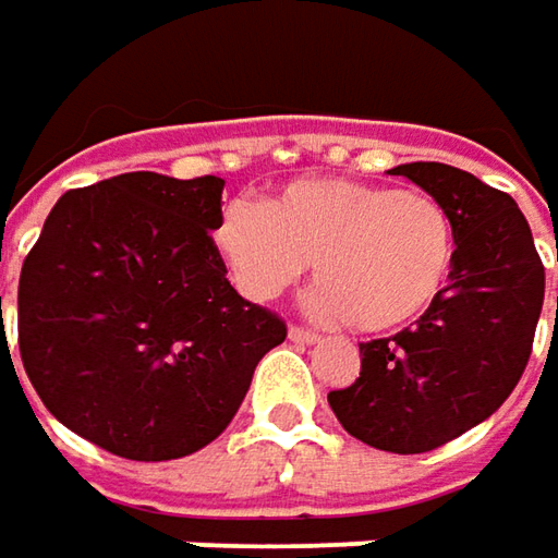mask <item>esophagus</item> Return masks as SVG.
I'll return each mask as SVG.
<instances>
[{"label":"esophagus","instance_id":"obj_1","mask_svg":"<svg viewBox=\"0 0 558 558\" xmlns=\"http://www.w3.org/2000/svg\"><path fill=\"white\" fill-rule=\"evenodd\" d=\"M289 338L291 341H298V344H316V341H319V335L311 332V329H304V326H291Z\"/></svg>","mask_w":558,"mask_h":558}]
</instances>
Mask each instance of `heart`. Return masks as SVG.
<instances>
[{
    "label": "heart",
    "mask_w": 558,
    "mask_h": 558,
    "mask_svg": "<svg viewBox=\"0 0 558 558\" xmlns=\"http://www.w3.org/2000/svg\"><path fill=\"white\" fill-rule=\"evenodd\" d=\"M214 245L251 301H272L316 257L313 311L391 332L444 298L457 267V226L425 192L356 180H298L267 204L235 198Z\"/></svg>",
    "instance_id": "heart-1"
}]
</instances>
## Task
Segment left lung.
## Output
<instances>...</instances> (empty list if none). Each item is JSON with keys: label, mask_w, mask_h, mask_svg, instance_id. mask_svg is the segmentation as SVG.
I'll return each instance as SVG.
<instances>
[{"label": "left lung", "mask_w": 558, "mask_h": 558, "mask_svg": "<svg viewBox=\"0 0 558 558\" xmlns=\"http://www.w3.org/2000/svg\"><path fill=\"white\" fill-rule=\"evenodd\" d=\"M391 173L450 210L457 267L413 329L360 344V378L329 391V407L375 450L428 453L494 416L519 385L544 307V264L525 214L500 189L438 161Z\"/></svg>", "instance_id": "1"}]
</instances>
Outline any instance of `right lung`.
I'll list each match as a JSON object with an SVG mask.
<instances>
[{
    "instance_id": "1",
    "label": "right lung",
    "mask_w": 558,
    "mask_h": 558,
    "mask_svg": "<svg viewBox=\"0 0 558 558\" xmlns=\"http://www.w3.org/2000/svg\"><path fill=\"white\" fill-rule=\"evenodd\" d=\"M220 177L120 173L61 195L17 286V348L61 425L126 460H180L239 413L286 323L226 279Z\"/></svg>"
}]
</instances>
